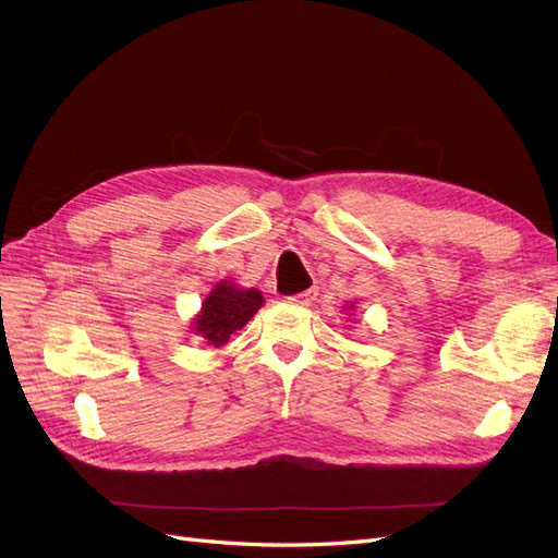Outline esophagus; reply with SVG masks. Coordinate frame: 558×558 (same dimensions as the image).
I'll use <instances>...</instances> for the list:
<instances>
[{
	"instance_id": "1",
	"label": "esophagus",
	"mask_w": 558,
	"mask_h": 558,
	"mask_svg": "<svg viewBox=\"0 0 558 558\" xmlns=\"http://www.w3.org/2000/svg\"><path fill=\"white\" fill-rule=\"evenodd\" d=\"M316 289H310V291H302V293H298V295H291L289 300L293 302V305H312V302L316 300Z\"/></svg>"
}]
</instances>
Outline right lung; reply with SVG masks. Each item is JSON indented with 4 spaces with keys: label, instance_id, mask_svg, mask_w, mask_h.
<instances>
[{
    "label": "right lung",
    "instance_id": "add662e5",
    "mask_svg": "<svg viewBox=\"0 0 558 558\" xmlns=\"http://www.w3.org/2000/svg\"><path fill=\"white\" fill-rule=\"evenodd\" d=\"M263 305V295L256 289H234L232 283L221 281L202 302V312L195 318V335L205 337L214 347H223L234 330H240L246 320Z\"/></svg>",
    "mask_w": 558,
    "mask_h": 558
}]
</instances>
